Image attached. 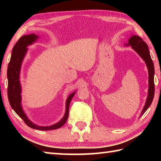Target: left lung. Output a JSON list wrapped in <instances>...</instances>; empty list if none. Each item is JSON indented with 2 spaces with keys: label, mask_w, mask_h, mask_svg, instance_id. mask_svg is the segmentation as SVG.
Instances as JSON below:
<instances>
[{
  "label": "left lung",
  "mask_w": 161,
  "mask_h": 161,
  "mask_svg": "<svg viewBox=\"0 0 161 161\" xmlns=\"http://www.w3.org/2000/svg\"><path fill=\"white\" fill-rule=\"evenodd\" d=\"M127 46H131L132 48L137 53L139 56L145 61L146 66L148 67V97H147L145 106L141 111V116L146 112L148 107L151 106L154 97L155 93V85H154V65L153 62L150 55V52L148 50V47L146 43L138 36V35H132L129 40V43L126 44Z\"/></svg>",
  "instance_id": "left-lung-1"
}]
</instances>
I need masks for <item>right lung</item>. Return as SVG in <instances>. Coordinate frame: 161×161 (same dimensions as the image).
Segmentation results:
<instances>
[{
    "instance_id": "1",
    "label": "right lung",
    "mask_w": 161,
    "mask_h": 161,
    "mask_svg": "<svg viewBox=\"0 0 161 161\" xmlns=\"http://www.w3.org/2000/svg\"><path fill=\"white\" fill-rule=\"evenodd\" d=\"M38 35L35 34H30L28 35H23L18 41L16 42L13 48L11 58L8 67L7 77H8V97L9 103L15 112L23 120L24 122L32 129L42 130H54L62 127L66 123L69 116V107L71 100L74 97L76 92H73L68 97L66 101V110L63 118L58 123L50 126H40L32 123L24 113L21 106V86L20 83V72L21 64L25 54L28 51V45H32L36 41Z\"/></svg>"
}]
</instances>
